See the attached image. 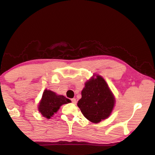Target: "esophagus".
Returning a JSON list of instances; mask_svg holds the SVG:
<instances>
[{
    "instance_id": "34e87169",
    "label": "esophagus",
    "mask_w": 155,
    "mask_h": 155,
    "mask_svg": "<svg viewBox=\"0 0 155 155\" xmlns=\"http://www.w3.org/2000/svg\"><path fill=\"white\" fill-rule=\"evenodd\" d=\"M71 101H72V103L73 104H76V103H77V101H76L75 98H72V99L71 100Z\"/></svg>"
}]
</instances>
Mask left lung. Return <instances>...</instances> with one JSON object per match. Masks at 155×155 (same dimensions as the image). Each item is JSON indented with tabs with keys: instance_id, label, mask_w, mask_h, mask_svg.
Returning a JSON list of instances; mask_svg holds the SVG:
<instances>
[{
	"instance_id": "obj_1",
	"label": "left lung",
	"mask_w": 155,
	"mask_h": 155,
	"mask_svg": "<svg viewBox=\"0 0 155 155\" xmlns=\"http://www.w3.org/2000/svg\"><path fill=\"white\" fill-rule=\"evenodd\" d=\"M77 105L83 115L93 123H99L110 116L115 99L105 80L99 74H93L86 81Z\"/></svg>"
}]
</instances>
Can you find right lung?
<instances>
[{
    "mask_svg": "<svg viewBox=\"0 0 155 155\" xmlns=\"http://www.w3.org/2000/svg\"><path fill=\"white\" fill-rule=\"evenodd\" d=\"M71 103L64 96L58 95L55 92L46 89L38 104V111L47 119H50L59 111L63 104Z\"/></svg>",
    "mask_w": 155,
    "mask_h": 155,
    "instance_id": "add662e5",
    "label": "right lung"
}]
</instances>
